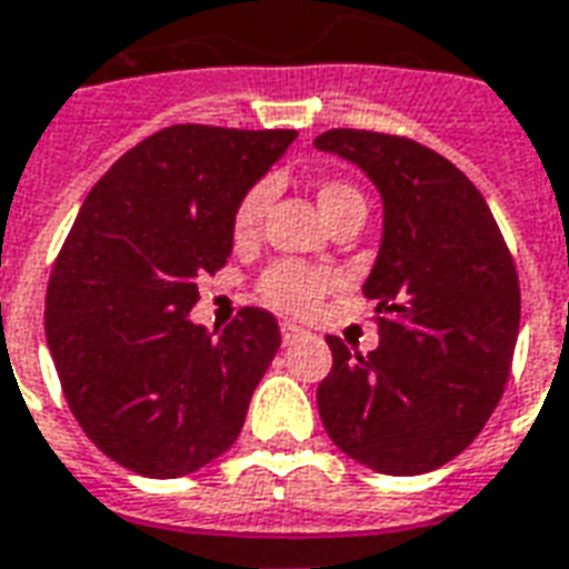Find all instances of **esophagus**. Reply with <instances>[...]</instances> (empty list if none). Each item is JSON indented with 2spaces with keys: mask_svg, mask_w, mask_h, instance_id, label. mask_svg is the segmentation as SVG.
<instances>
[{
  "mask_svg": "<svg viewBox=\"0 0 569 569\" xmlns=\"http://www.w3.org/2000/svg\"><path fill=\"white\" fill-rule=\"evenodd\" d=\"M280 335H283V343H286V347H292L296 340L305 338L307 331H305V328H301V326H296V322H283V326H280Z\"/></svg>",
  "mask_w": 569,
  "mask_h": 569,
  "instance_id": "34e87169",
  "label": "esophagus"
}]
</instances>
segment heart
I'll use <instances>...</instances> for the list:
<instances>
[{
	"label": "heart",
	"instance_id": "heart-1",
	"mask_svg": "<svg viewBox=\"0 0 569 569\" xmlns=\"http://www.w3.org/2000/svg\"><path fill=\"white\" fill-rule=\"evenodd\" d=\"M319 210L326 213L328 222L361 213L365 217V196L347 180H322L317 187ZM271 204V187L256 183L243 192L234 210H231V241L238 247H247L259 238L262 220ZM335 289V277L317 268H307L301 262H273L268 271L259 277V296L283 313H313L319 301Z\"/></svg>",
	"mask_w": 569,
	"mask_h": 569
}]
</instances>
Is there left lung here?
I'll return each mask as SVG.
<instances>
[{
	"instance_id": "8db88e82",
	"label": "left lung",
	"mask_w": 569,
	"mask_h": 569,
	"mask_svg": "<svg viewBox=\"0 0 569 569\" xmlns=\"http://www.w3.org/2000/svg\"><path fill=\"white\" fill-rule=\"evenodd\" d=\"M319 150L356 162L382 192L386 229L365 296L380 347L328 335L317 403L328 437L359 465L416 477L461 456L503 398L521 292L482 192L413 138L328 129Z\"/></svg>"
}]
</instances>
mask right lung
Instances as JSON below:
<instances>
[{
  "label": "right lung",
  "mask_w": 569,
  "mask_h": 569,
  "mask_svg": "<svg viewBox=\"0 0 569 569\" xmlns=\"http://www.w3.org/2000/svg\"><path fill=\"white\" fill-rule=\"evenodd\" d=\"M296 129H159L111 166L53 262L44 335L69 410L117 465L187 477L241 435L280 349L262 307L210 335L189 322L199 280L229 262L231 210Z\"/></svg>",
  "instance_id": "1"
}]
</instances>
